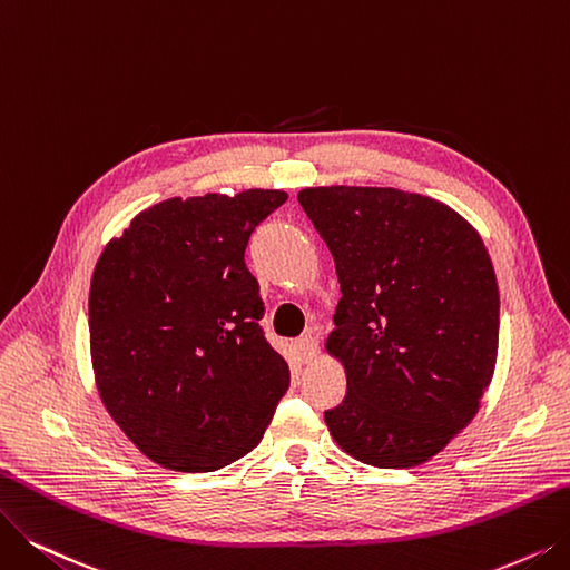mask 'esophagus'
<instances>
[{
  "instance_id": "obj_1",
  "label": "esophagus",
  "mask_w": 570,
  "mask_h": 570,
  "mask_svg": "<svg viewBox=\"0 0 570 570\" xmlns=\"http://www.w3.org/2000/svg\"><path fill=\"white\" fill-rule=\"evenodd\" d=\"M294 346H297L302 360L308 362V360H313L315 353H317V338H315L313 334H304V336L297 338V344H294Z\"/></svg>"
}]
</instances>
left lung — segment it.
I'll return each mask as SVG.
<instances>
[{
    "mask_svg": "<svg viewBox=\"0 0 570 570\" xmlns=\"http://www.w3.org/2000/svg\"><path fill=\"white\" fill-rule=\"evenodd\" d=\"M297 198L341 283L327 348L348 389L325 412L330 435L367 465H419L472 421L493 376L500 297L487 247L428 196L317 187Z\"/></svg>",
    "mask_w": 570,
    "mask_h": 570,
    "instance_id": "8db88e82",
    "label": "left lung"
}]
</instances>
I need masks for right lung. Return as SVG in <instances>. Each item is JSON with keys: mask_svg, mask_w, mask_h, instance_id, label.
<instances>
[{"mask_svg": "<svg viewBox=\"0 0 570 570\" xmlns=\"http://www.w3.org/2000/svg\"><path fill=\"white\" fill-rule=\"evenodd\" d=\"M285 191L168 198L100 255L88 297L90 355L111 419L154 463L213 472L253 451L289 389L245 264Z\"/></svg>", "mask_w": 570, "mask_h": 570, "instance_id": "obj_1", "label": "right lung"}]
</instances>
